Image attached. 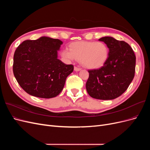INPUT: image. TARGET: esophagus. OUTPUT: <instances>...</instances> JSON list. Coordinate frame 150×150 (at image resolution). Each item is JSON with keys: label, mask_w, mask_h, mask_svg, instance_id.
I'll list each match as a JSON object with an SVG mask.
<instances>
[{"label": "esophagus", "mask_w": 150, "mask_h": 150, "mask_svg": "<svg viewBox=\"0 0 150 150\" xmlns=\"http://www.w3.org/2000/svg\"><path fill=\"white\" fill-rule=\"evenodd\" d=\"M81 69V68H80V67H74V71H79Z\"/></svg>", "instance_id": "34e87169"}]
</instances>
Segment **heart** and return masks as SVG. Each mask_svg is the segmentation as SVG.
<instances>
[{"label":"heart","mask_w":150,"mask_h":150,"mask_svg":"<svg viewBox=\"0 0 150 150\" xmlns=\"http://www.w3.org/2000/svg\"><path fill=\"white\" fill-rule=\"evenodd\" d=\"M110 51L102 42L80 41L72 42L69 49H63L61 56L67 61L79 59L80 63L88 69H98L107 61Z\"/></svg>","instance_id":"b5f03b06"}]
</instances>
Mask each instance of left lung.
Instances as JSON below:
<instances>
[{
	"instance_id": "8db88e82",
	"label": "left lung",
	"mask_w": 150,
	"mask_h": 150,
	"mask_svg": "<svg viewBox=\"0 0 150 150\" xmlns=\"http://www.w3.org/2000/svg\"><path fill=\"white\" fill-rule=\"evenodd\" d=\"M99 40L105 43L110 51L107 61L101 67L89 70L86 88L91 97L102 100L115 99L125 93L133 81L136 56L129 45L111 37Z\"/></svg>"
}]
</instances>
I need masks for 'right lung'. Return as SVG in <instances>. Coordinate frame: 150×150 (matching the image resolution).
I'll return each mask as SVG.
<instances>
[{
  "label": "right lung",
  "mask_w": 150,
  "mask_h": 150,
  "mask_svg": "<svg viewBox=\"0 0 150 150\" xmlns=\"http://www.w3.org/2000/svg\"><path fill=\"white\" fill-rule=\"evenodd\" d=\"M59 39L41 37L26 40L13 55V72L21 87L32 96L41 98L57 96L64 88L66 79L74 70L57 59Z\"/></svg>",
  "instance_id": "right-lung-1"
}]
</instances>
